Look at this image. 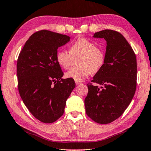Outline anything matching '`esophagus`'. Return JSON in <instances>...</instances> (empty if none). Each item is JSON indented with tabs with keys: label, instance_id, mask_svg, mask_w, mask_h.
Masks as SVG:
<instances>
[{
	"label": "esophagus",
	"instance_id": "34e87169",
	"mask_svg": "<svg viewBox=\"0 0 151 151\" xmlns=\"http://www.w3.org/2000/svg\"><path fill=\"white\" fill-rule=\"evenodd\" d=\"M82 83H81L80 82H78V81H76V84L77 85V86H78V85H80Z\"/></svg>",
	"mask_w": 151,
	"mask_h": 151
}]
</instances>
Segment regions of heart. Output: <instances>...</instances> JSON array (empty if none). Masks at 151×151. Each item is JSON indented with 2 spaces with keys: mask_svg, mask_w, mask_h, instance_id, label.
I'll use <instances>...</instances> for the list:
<instances>
[{
  "mask_svg": "<svg viewBox=\"0 0 151 151\" xmlns=\"http://www.w3.org/2000/svg\"><path fill=\"white\" fill-rule=\"evenodd\" d=\"M80 56L77 61L79 67L72 68L65 73V77L82 82L92 73L101 70L105 63V55L101 50L96 47L88 39H78L69 47V53L63 50L56 52V62L62 68L67 69L71 64V57Z\"/></svg>",
  "mask_w": 151,
  "mask_h": 151,
  "instance_id": "1",
  "label": "heart"
}]
</instances>
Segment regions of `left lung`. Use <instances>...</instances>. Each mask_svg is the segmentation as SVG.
Masks as SVG:
<instances>
[{
    "label": "left lung",
    "mask_w": 151,
    "mask_h": 151,
    "mask_svg": "<svg viewBox=\"0 0 151 151\" xmlns=\"http://www.w3.org/2000/svg\"><path fill=\"white\" fill-rule=\"evenodd\" d=\"M93 37L106 41L105 63L88 84L84 99L86 114L99 124L112 123L123 114L136 89L137 62L132 47L120 32L104 30Z\"/></svg>",
    "instance_id": "8db88e82"
}]
</instances>
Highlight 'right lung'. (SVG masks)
<instances>
[{"mask_svg":"<svg viewBox=\"0 0 151 151\" xmlns=\"http://www.w3.org/2000/svg\"><path fill=\"white\" fill-rule=\"evenodd\" d=\"M70 37L42 30L35 32L24 45L17 62L19 95L30 112L44 123L63 114L66 101L75 88L73 79H63L56 60L57 50Z\"/></svg>","mask_w":151,"mask_h":151,"instance_id":"obj_1","label":"right lung"}]
</instances>
